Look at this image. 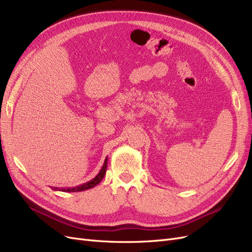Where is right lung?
Returning a JSON list of instances; mask_svg holds the SVG:
<instances>
[{"label":"right lung","mask_w":252,"mask_h":252,"mask_svg":"<svg viewBox=\"0 0 252 252\" xmlns=\"http://www.w3.org/2000/svg\"><path fill=\"white\" fill-rule=\"evenodd\" d=\"M107 164H108V158H105L104 162H103V165L101 167V169L99 170V173L97 174L92 180H90L87 183H84L82 185L79 186H76V188H71V189H62L60 190L62 191H70V192H74V191H83V190H86V189H93L94 186H96L97 184H98L102 179L103 177L105 175V172H107Z\"/></svg>","instance_id":"right-lung-1"}]
</instances>
